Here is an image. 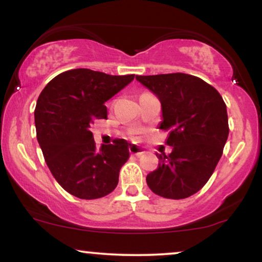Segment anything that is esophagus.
Here are the masks:
<instances>
[{
    "instance_id": "1",
    "label": "esophagus",
    "mask_w": 262,
    "mask_h": 262,
    "mask_svg": "<svg viewBox=\"0 0 262 262\" xmlns=\"http://www.w3.org/2000/svg\"><path fill=\"white\" fill-rule=\"evenodd\" d=\"M128 151H130L131 155H135V156H141L143 154H145V150L142 148V146H138L136 144H132L130 148H128Z\"/></svg>"
}]
</instances>
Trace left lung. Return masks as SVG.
Returning <instances> with one entry per match:
<instances>
[{
  "instance_id": "1",
  "label": "left lung",
  "mask_w": 262,
  "mask_h": 262,
  "mask_svg": "<svg viewBox=\"0 0 262 262\" xmlns=\"http://www.w3.org/2000/svg\"><path fill=\"white\" fill-rule=\"evenodd\" d=\"M161 102V130L168 131L169 155L156 154L159 167L146 175L155 194L188 198L209 181L229 135L227 106L220 93L202 78L175 73L136 76Z\"/></svg>"
}]
</instances>
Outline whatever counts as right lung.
<instances>
[{
  "mask_svg": "<svg viewBox=\"0 0 262 262\" xmlns=\"http://www.w3.org/2000/svg\"><path fill=\"white\" fill-rule=\"evenodd\" d=\"M89 69L64 71L39 95L34 111L37 139L57 182L80 199H98L117 187L119 171L130 156V143L96 150L91 126L107 119L105 102L134 80Z\"/></svg>",
  "mask_w": 262,
  "mask_h": 262,
  "instance_id": "add662e5",
  "label": "right lung"
}]
</instances>
